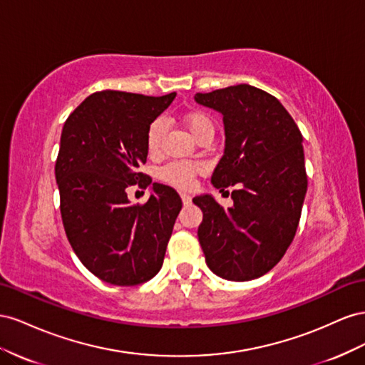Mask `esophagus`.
Returning a JSON list of instances; mask_svg holds the SVG:
<instances>
[{"instance_id":"34e87169","label":"esophagus","mask_w":365,"mask_h":365,"mask_svg":"<svg viewBox=\"0 0 365 365\" xmlns=\"http://www.w3.org/2000/svg\"><path fill=\"white\" fill-rule=\"evenodd\" d=\"M180 197H182V202H183V205H190L191 203V195L190 194H185V192H182L180 194Z\"/></svg>"}]
</instances>
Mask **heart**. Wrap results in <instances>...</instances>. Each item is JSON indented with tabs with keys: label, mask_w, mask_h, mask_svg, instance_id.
Instances as JSON below:
<instances>
[{
	"label": "heart",
	"mask_w": 365,
	"mask_h": 365,
	"mask_svg": "<svg viewBox=\"0 0 365 365\" xmlns=\"http://www.w3.org/2000/svg\"><path fill=\"white\" fill-rule=\"evenodd\" d=\"M186 127L190 128L194 138H199L205 131L214 133L212 119L205 111H186L182 116ZM166 133V120L163 118H155L147 130V150L150 154H158L162 148V140ZM202 165L195 162H171L160 170V179L166 183L182 190H188L192 186L197 174L202 173Z\"/></svg>",
	"instance_id": "heart-1"
}]
</instances>
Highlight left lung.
Masks as SVG:
<instances>
[{
  "mask_svg": "<svg viewBox=\"0 0 365 365\" xmlns=\"http://www.w3.org/2000/svg\"><path fill=\"white\" fill-rule=\"evenodd\" d=\"M195 101L223 114L226 145L211 182L235 186L234 206L197 195L203 220L199 242L206 264L218 277L247 281L272 269L292 243L307 191L303 136L281 102L240 84Z\"/></svg>",
  "mask_w": 365,
  "mask_h": 365,
  "instance_id": "left-lung-1",
  "label": "left lung"
}]
</instances>
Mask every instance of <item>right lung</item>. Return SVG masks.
<instances>
[{
    "label": "right lung",
    "mask_w": 365,
    "mask_h": 365,
    "mask_svg": "<svg viewBox=\"0 0 365 365\" xmlns=\"http://www.w3.org/2000/svg\"><path fill=\"white\" fill-rule=\"evenodd\" d=\"M174 98L96 91L62 128L55 165L62 225L81 263L106 283L140 284L162 267L180 197L153 183L148 202L131 205L127 191L151 183L139 171L148 155L147 130Z\"/></svg>",
    "instance_id": "obj_1"
}]
</instances>
